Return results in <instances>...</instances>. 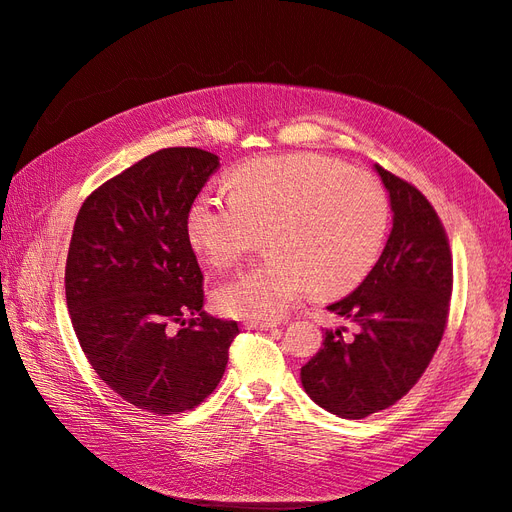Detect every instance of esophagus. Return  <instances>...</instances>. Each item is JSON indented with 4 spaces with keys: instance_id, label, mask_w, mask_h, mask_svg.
<instances>
[{
    "instance_id": "esophagus-1",
    "label": "esophagus",
    "mask_w": 512,
    "mask_h": 512,
    "mask_svg": "<svg viewBox=\"0 0 512 512\" xmlns=\"http://www.w3.org/2000/svg\"><path fill=\"white\" fill-rule=\"evenodd\" d=\"M244 327L246 329H272V327H277V323H272V320H246Z\"/></svg>"
}]
</instances>
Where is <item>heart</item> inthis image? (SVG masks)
<instances>
[{"label": "heart", "instance_id": "b5f03b06", "mask_svg": "<svg viewBox=\"0 0 512 512\" xmlns=\"http://www.w3.org/2000/svg\"><path fill=\"white\" fill-rule=\"evenodd\" d=\"M233 194L200 192L187 211L194 251L216 268L240 261L268 231V255L224 281L218 310L275 320L307 285L338 294L377 264L390 229V198L379 178L320 154L261 157L231 176Z\"/></svg>", "mask_w": 512, "mask_h": 512}]
</instances>
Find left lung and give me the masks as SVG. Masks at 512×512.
<instances>
[{
    "mask_svg": "<svg viewBox=\"0 0 512 512\" xmlns=\"http://www.w3.org/2000/svg\"><path fill=\"white\" fill-rule=\"evenodd\" d=\"M388 189L392 231L366 279L327 310L358 327L353 338L325 331L301 368L320 408L364 419L390 408L419 382L447 327L454 266L441 218L417 187L375 163Z\"/></svg>",
    "mask_w": 512,
    "mask_h": 512,
    "instance_id": "8db88e82",
    "label": "left lung"
}]
</instances>
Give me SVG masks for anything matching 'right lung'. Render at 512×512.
I'll list each match as a JSON object with an SVG mask.
<instances>
[{"mask_svg":"<svg viewBox=\"0 0 512 512\" xmlns=\"http://www.w3.org/2000/svg\"><path fill=\"white\" fill-rule=\"evenodd\" d=\"M220 168L213 152L163 148L87 196L71 233L65 296L93 371L159 417L196 408L224 375L235 320L202 312L187 211Z\"/></svg>","mask_w":512,"mask_h":512,"instance_id":"add662e5","label":"right lung"}]
</instances>
